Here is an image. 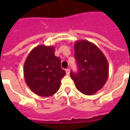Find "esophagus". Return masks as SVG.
Masks as SVG:
<instances>
[{"label": "esophagus", "instance_id": "obj_1", "mask_svg": "<svg viewBox=\"0 0 130 130\" xmlns=\"http://www.w3.org/2000/svg\"><path fill=\"white\" fill-rule=\"evenodd\" d=\"M65 72H66V74H67V75H70V69H66V70H65Z\"/></svg>", "mask_w": 130, "mask_h": 130}]
</instances>
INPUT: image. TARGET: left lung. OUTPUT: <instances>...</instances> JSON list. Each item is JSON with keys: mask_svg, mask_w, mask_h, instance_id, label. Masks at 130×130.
<instances>
[{"mask_svg": "<svg viewBox=\"0 0 130 130\" xmlns=\"http://www.w3.org/2000/svg\"><path fill=\"white\" fill-rule=\"evenodd\" d=\"M74 57L78 72L70 76L76 88L83 94L92 95L103 87L109 76V64L100 48L87 40L76 41Z\"/></svg>", "mask_w": 130, "mask_h": 130, "instance_id": "8db88e82", "label": "left lung"}]
</instances>
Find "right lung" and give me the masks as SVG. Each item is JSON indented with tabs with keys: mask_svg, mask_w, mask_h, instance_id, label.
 Listing matches in <instances>:
<instances>
[{
	"mask_svg": "<svg viewBox=\"0 0 130 130\" xmlns=\"http://www.w3.org/2000/svg\"><path fill=\"white\" fill-rule=\"evenodd\" d=\"M54 52V46L38 45L30 52L25 60V81L37 95L49 97L54 95L66 74L60 67V58L56 56Z\"/></svg>",
	"mask_w": 130,
	"mask_h": 130,
	"instance_id": "obj_1",
	"label": "right lung"
}]
</instances>
